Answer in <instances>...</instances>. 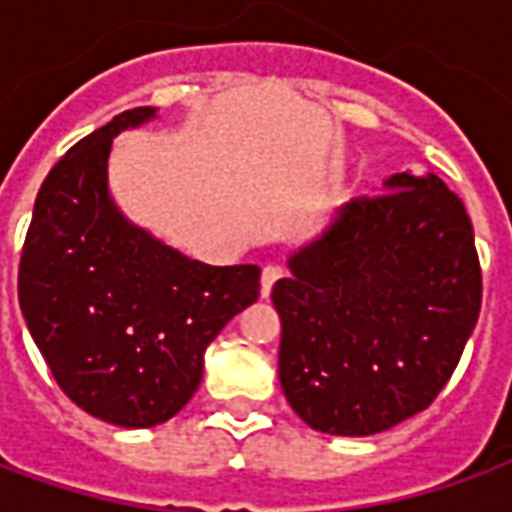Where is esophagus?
<instances>
[{
    "label": "esophagus",
    "mask_w": 512,
    "mask_h": 512,
    "mask_svg": "<svg viewBox=\"0 0 512 512\" xmlns=\"http://www.w3.org/2000/svg\"><path fill=\"white\" fill-rule=\"evenodd\" d=\"M282 277H285V271H282L279 266L263 268V277H260V296H263V299H268V296H271V288H274V285H277Z\"/></svg>",
    "instance_id": "1"
}]
</instances>
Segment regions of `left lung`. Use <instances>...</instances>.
<instances>
[{
    "label": "left lung",
    "mask_w": 512,
    "mask_h": 512,
    "mask_svg": "<svg viewBox=\"0 0 512 512\" xmlns=\"http://www.w3.org/2000/svg\"><path fill=\"white\" fill-rule=\"evenodd\" d=\"M384 191L345 202L271 293L282 392L329 436H373L428 408L480 315L463 202L433 172L389 175Z\"/></svg>",
    "instance_id": "8db88e82"
}]
</instances>
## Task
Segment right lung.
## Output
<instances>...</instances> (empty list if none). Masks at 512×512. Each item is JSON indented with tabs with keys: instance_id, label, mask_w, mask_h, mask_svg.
<instances>
[{
	"instance_id": "obj_1",
	"label": "right lung",
	"mask_w": 512,
	"mask_h": 512,
	"mask_svg": "<svg viewBox=\"0 0 512 512\" xmlns=\"http://www.w3.org/2000/svg\"><path fill=\"white\" fill-rule=\"evenodd\" d=\"M156 120L136 106L54 164L32 211L18 304L62 392L120 428H153L197 392L205 348L260 296L257 266H208L117 208L112 139Z\"/></svg>"
}]
</instances>
